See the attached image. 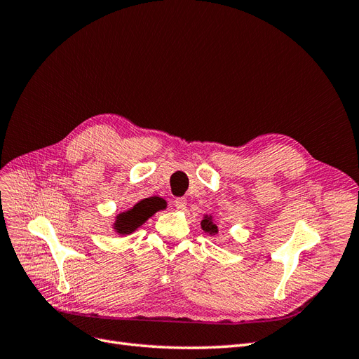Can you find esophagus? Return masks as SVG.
Returning <instances> with one entry per match:
<instances>
[{"label":"esophagus","mask_w":359,"mask_h":359,"mask_svg":"<svg viewBox=\"0 0 359 359\" xmlns=\"http://www.w3.org/2000/svg\"><path fill=\"white\" fill-rule=\"evenodd\" d=\"M173 206H175L177 210L182 211V210H186V206H187V201L184 199V198H177V199H173Z\"/></svg>","instance_id":"34e87169"}]
</instances>
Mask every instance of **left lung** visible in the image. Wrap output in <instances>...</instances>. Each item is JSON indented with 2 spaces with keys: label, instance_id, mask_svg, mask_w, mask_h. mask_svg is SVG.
Segmentation results:
<instances>
[{
  "label": "left lung",
  "instance_id": "8db88e82",
  "mask_svg": "<svg viewBox=\"0 0 359 359\" xmlns=\"http://www.w3.org/2000/svg\"><path fill=\"white\" fill-rule=\"evenodd\" d=\"M201 226H202V229L210 235H215L217 232H219V229H217V226L214 224V222L211 219V215H205L203 220L201 222Z\"/></svg>",
  "mask_w": 359,
  "mask_h": 359
}]
</instances>
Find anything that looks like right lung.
Returning a JSON list of instances; mask_svg holds the SVG:
<instances>
[{
	"instance_id": "1",
	"label": "right lung",
	"mask_w": 359,
	"mask_h": 359,
	"mask_svg": "<svg viewBox=\"0 0 359 359\" xmlns=\"http://www.w3.org/2000/svg\"><path fill=\"white\" fill-rule=\"evenodd\" d=\"M166 208L165 202L160 198H148L137 202L132 210L116 215L114 229L119 235H128L135 232L139 226H142L154 212Z\"/></svg>"
}]
</instances>
